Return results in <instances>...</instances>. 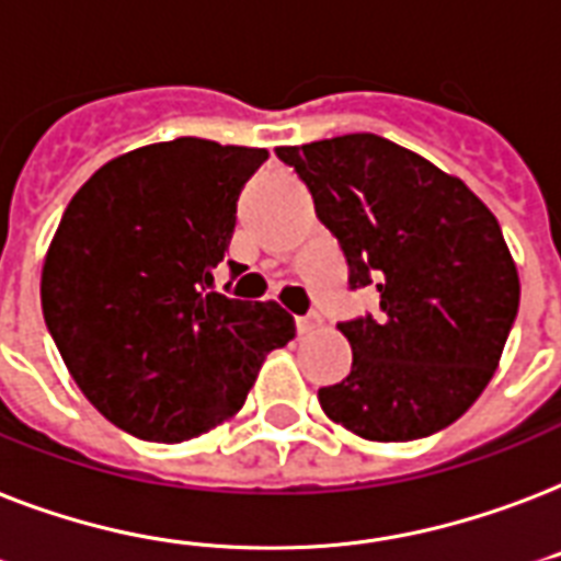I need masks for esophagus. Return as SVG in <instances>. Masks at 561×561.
I'll list each match as a JSON object with an SVG mask.
<instances>
[{"instance_id": "34e87169", "label": "esophagus", "mask_w": 561, "mask_h": 561, "mask_svg": "<svg viewBox=\"0 0 561 561\" xmlns=\"http://www.w3.org/2000/svg\"><path fill=\"white\" fill-rule=\"evenodd\" d=\"M297 329H299V335H311L314 329H320V318H318V314H306V318H297Z\"/></svg>"}]
</instances>
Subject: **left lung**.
Masks as SVG:
<instances>
[{"label":"left lung","instance_id":"obj_1","mask_svg":"<svg viewBox=\"0 0 561 561\" xmlns=\"http://www.w3.org/2000/svg\"><path fill=\"white\" fill-rule=\"evenodd\" d=\"M276 156L306 182L350 285L379 290V318L337 323L347 379L323 412L367 442H414L459 421L497 370L520 302L497 217L461 179L379 135H341Z\"/></svg>","mask_w":561,"mask_h":561}]
</instances>
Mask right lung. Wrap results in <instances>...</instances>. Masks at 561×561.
<instances>
[{"label": "right lung", "instance_id": "right-lung-1", "mask_svg": "<svg viewBox=\"0 0 561 561\" xmlns=\"http://www.w3.org/2000/svg\"><path fill=\"white\" fill-rule=\"evenodd\" d=\"M264 158L203 138L149 144L67 205L43 259V320L81 394L123 433L179 444L220 426L297 332L276 302L208 290Z\"/></svg>", "mask_w": 561, "mask_h": 561}]
</instances>
